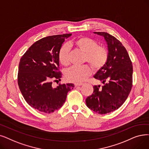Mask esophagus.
<instances>
[{"label":"esophagus","instance_id":"1","mask_svg":"<svg viewBox=\"0 0 149 149\" xmlns=\"http://www.w3.org/2000/svg\"><path fill=\"white\" fill-rule=\"evenodd\" d=\"M74 85H75V87H77V86H80L83 85V83H75V84H74Z\"/></svg>","mask_w":149,"mask_h":149}]
</instances>
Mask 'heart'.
I'll return each instance as SVG.
<instances>
[{
  "label": "heart",
  "mask_w": 149,
  "mask_h": 149,
  "mask_svg": "<svg viewBox=\"0 0 149 149\" xmlns=\"http://www.w3.org/2000/svg\"><path fill=\"white\" fill-rule=\"evenodd\" d=\"M77 48L85 54L84 61L88 62L95 70L101 69L108 58V51L103 46L98 45L97 42L87 36H81L72 42ZM69 51L68 45L63 44L58 53L59 62L64 66L69 64ZM91 74V69L87 66H72L66 70L65 77L67 80L74 83H81Z\"/></svg>",
  "instance_id": "b5f03b06"
}]
</instances>
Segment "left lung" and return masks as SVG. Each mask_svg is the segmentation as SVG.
Instances as JSON below:
<instances>
[{"instance_id":"left-lung-1","label":"left lung","mask_w":149,"mask_h":149,"mask_svg":"<svg viewBox=\"0 0 149 149\" xmlns=\"http://www.w3.org/2000/svg\"><path fill=\"white\" fill-rule=\"evenodd\" d=\"M104 37L108 45L106 64L94 76L104 85L94 86L86 99L87 107L100 114L113 112L125 102L133 83V66L126 49L115 37L106 32H94Z\"/></svg>"}]
</instances>
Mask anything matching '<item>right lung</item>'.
Masks as SVG:
<instances>
[{"label":"right lung","mask_w":149,"mask_h":149,"mask_svg":"<svg viewBox=\"0 0 149 149\" xmlns=\"http://www.w3.org/2000/svg\"><path fill=\"white\" fill-rule=\"evenodd\" d=\"M71 33L49 36L36 41L29 47L19 64L17 82L28 104L38 111L51 113L65 102L72 83L52 86V80L60 79L58 53Z\"/></svg>","instance_id":"add662e5"}]
</instances>
